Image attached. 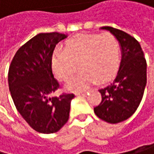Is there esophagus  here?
<instances>
[{
    "mask_svg": "<svg viewBox=\"0 0 154 154\" xmlns=\"http://www.w3.org/2000/svg\"><path fill=\"white\" fill-rule=\"evenodd\" d=\"M87 93V91H82V92H75V94L78 96V95H84V94H86Z\"/></svg>",
    "mask_w": 154,
    "mask_h": 154,
    "instance_id": "34e87169",
    "label": "esophagus"
}]
</instances>
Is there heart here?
I'll return each instance as SVG.
<instances>
[{
	"instance_id": "b5f03b06",
	"label": "heart",
	"mask_w": 154,
	"mask_h": 154,
	"mask_svg": "<svg viewBox=\"0 0 154 154\" xmlns=\"http://www.w3.org/2000/svg\"><path fill=\"white\" fill-rule=\"evenodd\" d=\"M120 56V43L114 34H81L67 39L63 50L54 52L51 67L59 80L66 82L79 64L80 71L66 88L71 91H81L96 80L103 83L113 78L118 70Z\"/></svg>"
}]
</instances>
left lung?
<instances>
[{
    "label": "left lung",
    "mask_w": 154,
    "mask_h": 154,
    "mask_svg": "<svg viewBox=\"0 0 154 154\" xmlns=\"http://www.w3.org/2000/svg\"><path fill=\"white\" fill-rule=\"evenodd\" d=\"M119 40L122 60L115 80L99 90L102 102L95 115L105 122L116 124L129 118L138 109L147 83V63L139 41L120 29L103 26Z\"/></svg>",
    "instance_id": "1"
}]
</instances>
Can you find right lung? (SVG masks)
<instances>
[{
	"mask_svg": "<svg viewBox=\"0 0 154 154\" xmlns=\"http://www.w3.org/2000/svg\"><path fill=\"white\" fill-rule=\"evenodd\" d=\"M66 35L39 33L22 45L14 54L8 72L14 103L34 130L50 134L68 121L73 93L51 96L60 88L51 70V56L56 44Z\"/></svg>",
	"mask_w": 154,
	"mask_h": 154,
	"instance_id": "right-lung-1",
	"label": "right lung"
}]
</instances>
